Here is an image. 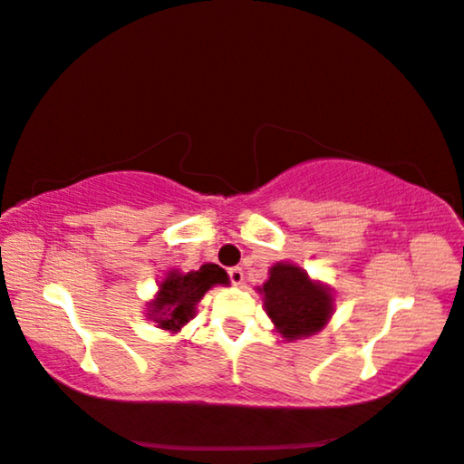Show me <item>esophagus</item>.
I'll return each instance as SVG.
<instances>
[{"mask_svg":"<svg viewBox=\"0 0 464 464\" xmlns=\"http://www.w3.org/2000/svg\"><path fill=\"white\" fill-rule=\"evenodd\" d=\"M227 276H230L232 285H243V281H245L243 268H238V266H234V268L227 270Z\"/></svg>","mask_w":464,"mask_h":464,"instance_id":"1","label":"esophagus"}]
</instances>
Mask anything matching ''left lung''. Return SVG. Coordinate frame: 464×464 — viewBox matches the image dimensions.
Wrapping results in <instances>:
<instances>
[{"label":"left lung","mask_w":464,"mask_h":464,"mask_svg":"<svg viewBox=\"0 0 464 464\" xmlns=\"http://www.w3.org/2000/svg\"><path fill=\"white\" fill-rule=\"evenodd\" d=\"M259 294L264 295V308L275 329L287 342L321 332L334 313L332 289L313 281L295 264L278 262L272 266Z\"/></svg>","instance_id":"left-lung-1"}]
</instances>
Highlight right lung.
Returning <instances> with one entry per match:
<instances>
[{
  "mask_svg": "<svg viewBox=\"0 0 464 464\" xmlns=\"http://www.w3.org/2000/svg\"><path fill=\"white\" fill-rule=\"evenodd\" d=\"M227 275L218 264H205L198 270L183 272L170 270L164 281L158 285V294L148 302V316L158 323V327L167 332H179V329L194 319L196 304L215 285H227Z\"/></svg>",
  "mask_w": 464,
  "mask_h": 464,
  "instance_id": "add662e5",
  "label": "right lung"
}]
</instances>
